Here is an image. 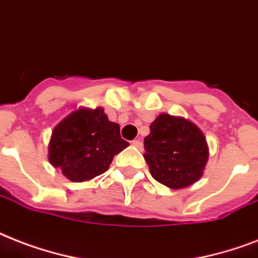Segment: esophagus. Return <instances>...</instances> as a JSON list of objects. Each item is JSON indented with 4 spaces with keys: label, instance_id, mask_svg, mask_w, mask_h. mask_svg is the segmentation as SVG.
<instances>
[{
    "label": "esophagus",
    "instance_id": "1",
    "mask_svg": "<svg viewBox=\"0 0 258 258\" xmlns=\"http://www.w3.org/2000/svg\"><path fill=\"white\" fill-rule=\"evenodd\" d=\"M132 144H133L136 148H139V149H143V143H141L140 140H133V141H132Z\"/></svg>",
    "mask_w": 258,
    "mask_h": 258
}]
</instances>
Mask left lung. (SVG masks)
I'll list each match as a JSON object with an SVG mask.
<instances>
[{"label":"left lung","mask_w":258,"mask_h":258,"mask_svg":"<svg viewBox=\"0 0 258 258\" xmlns=\"http://www.w3.org/2000/svg\"><path fill=\"white\" fill-rule=\"evenodd\" d=\"M144 139L151 175L169 188H184L199 180L209 148L201 129L184 118L160 114Z\"/></svg>","instance_id":"left-lung-1"}]
</instances>
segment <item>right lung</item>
Segmentation results:
<instances>
[{
    "label": "right lung",
    "mask_w": 258,
    "mask_h": 258,
    "mask_svg": "<svg viewBox=\"0 0 258 258\" xmlns=\"http://www.w3.org/2000/svg\"><path fill=\"white\" fill-rule=\"evenodd\" d=\"M127 145L119 125L110 122L103 109H79L53 129L48 157L67 179L85 181L107 171L113 157Z\"/></svg>",
    "instance_id": "right-lung-1"
}]
</instances>
